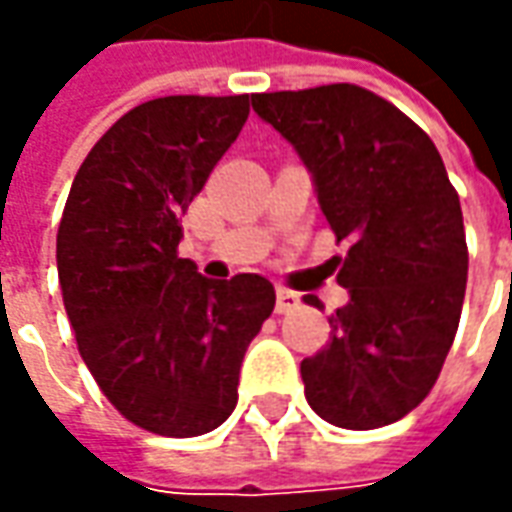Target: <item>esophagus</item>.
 I'll list each match as a JSON object with an SVG mask.
<instances>
[{
  "label": "esophagus",
  "mask_w": 512,
  "mask_h": 512,
  "mask_svg": "<svg viewBox=\"0 0 512 512\" xmlns=\"http://www.w3.org/2000/svg\"><path fill=\"white\" fill-rule=\"evenodd\" d=\"M299 293H293L288 288H277V312L279 315H285V312H293L299 307Z\"/></svg>",
  "instance_id": "esophagus-1"
}]
</instances>
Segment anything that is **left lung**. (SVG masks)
<instances>
[{
    "label": "left lung",
    "mask_w": 512,
    "mask_h": 512,
    "mask_svg": "<svg viewBox=\"0 0 512 512\" xmlns=\"http://www.w3.org/2000/svg\"><path fill=\"white\" fill-rule=\"evenodd\" d=\"M252 109L293 145L337 241H351L337 274L348 304L301 362L307 403L337 428H384L425 400L458 332L461 200L430 136L370 90L260 93Z\"/></svg>",
    "instance_id": "8db88e82"
}]
</instances>
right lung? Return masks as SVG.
Instances as JSON below:
<instances>
[{
    "label": "right lung",
    "instance_id": "right-lung-1",
    "mask_svg": "<svg viewBox=\"0 0 512 512\" xmlns=\"http://www.w3.org/2000/svg\"><path fill=\"white\" fill-rule=\"evenodd\" d=\"M249 117V95H169L117 120L73 178L57 233L65 312L84 365L139 428L189 439L238 403L249 343L274 310L260 274L202 277L180 216Z\"/></svg>",
    "mask_w": 512,
    "mask_h": 512
}]
</instances>
